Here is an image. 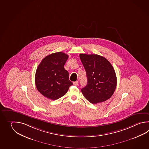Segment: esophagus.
Wrapping results in <instances>:
<instances>
[{
	"mask_svg": "<svg viewBox=\"0 0 149 149\" xmlns=\"http://www.w3.org/2000/svg\"><path fill=\"white\" fill-rule=\"evenodd\" d=\"M73 84H74V85H75V86H77V85H78V84H79V82H78V81L74 82H73Z\"/></svg>",
	"mask_w": 149,
	"mask_h": 149,
	"instance_id": "34e87169",
	"label": "esophagus"
}]
</instances>
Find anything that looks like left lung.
Segmentation results:
<instances>
[{
	"instance_id": "1",
	"label": "left lung",
	"mask_w": 149,
	"mask_h": 149,
	"mask_svg": "<svg viewBox=\"0 0 149 149\" xmlns=\"http://www.w3.org/2000/svg\"><path fill=\"white\" fill-rule=\"evenodd\" d=\"M79 57L88 79L87 84L81 89L84 97L93 104L109 99L117 85L116 75L112 65L100 55L81 54Z\"/></svg>"
}]
</instances>
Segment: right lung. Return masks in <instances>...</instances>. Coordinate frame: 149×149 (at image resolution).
<instances>
[{
    "label": "right lung",
    "mask_w": 149,
    "mask_h": 149,
    "mask_svg": "<svg viewBox=\"0 0 149 149\" xmlns=\"http://www.w3.org/2000/svg\"><path fill=\"white\" fill-rule=\"evenodd\" d=\"M68 56L62 52L47 56L40 63L35 75L38 90L43 96L55 100L67 93L73 83L64 68Z\"/></svg>",
    "instance_id": "right-lung-1"
}]
</instances>
